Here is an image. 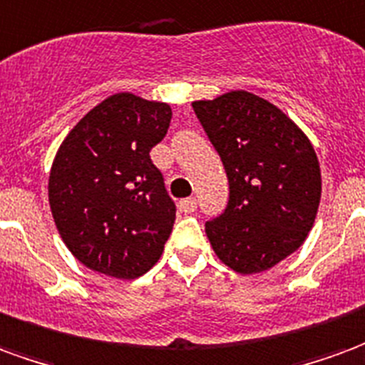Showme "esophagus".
<instances>
[{
    "label": "esophagus",
    "instance_id": "34e87169",
    "mask_svg": "<svg viewBox=\"0 0 365 365\" xmlns=\"http://www.w3.org/2000/svg\"><path fill=\"white\" fill-rule=\"evenodd\" d=\"M196 206H198L196 198H185V200L179 202L180 212H185V214H192V212H196Z\"/></svg>",
    "mask_w": 365,
    "mask_h": 365
}]
</instances>
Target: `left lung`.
<instances>
[{
	"mask_svg": "<svg viewBox=\"0 0 365 365\" xmlns=\"http://www.w3.org/2000/svg\"><path fill=\"white\" fill-rule=\"evenodd\" d=\"M192 108L230 180L227 206L206 222V235L235 272H264L297 251L315 223L317 153L292 118L252 93H223Z\"/></svg>",
	"mask_w": 365,
	"mask_h": 365,
	"instance_id": "left-lung-1",
	"label": "left lung"
}]
</instances>
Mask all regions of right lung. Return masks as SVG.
<instances>
[{"instance_id": "right-lung-1", "label": "right lung", "mask_w": 365, "mask_h": 365, "mask_svg": "<svg viewBox=\"0 0 365 365\" xmlns=\"http://www.w3.org/2000/svg\"><path fill=\"white\" fill-rule=\"evenodd\" d=\"M171 106L116 93L77 122L56 153L48 200L63 243L95 272L134 280L155 264L175 223V202L150 151Z\"/></svg>"}]
</instances>
